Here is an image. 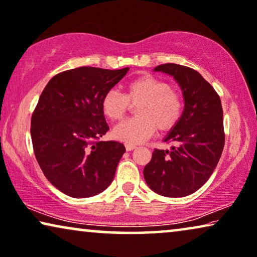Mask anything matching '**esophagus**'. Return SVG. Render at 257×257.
Returning a JSON list of instances; mask_svg holds the SVG:
<instances>
[{
    "mask_svg": "<svg viewBox=\"0 0 257 257\" xmlns=\"http://www.w3.org/2000/svg\"><path fill=\"white\" fill-rule=\"evenodd\" d=\"M125 148H126V151H133L135 150V148H137V146L136 145H132V144H125Z\"/></svg>",
    "mask_w": 257,
    "mask_h": 257,
    "instance_id": "1",
    "label": "esophagus"
}]
</instances>
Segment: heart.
Wrapping results in <instances>:
<instances>
[{"label":"heart","mask_w":257,"mask_h":257,"mask_svg":"<svg viewBox=\"0 0 257 257\" xmlns=\"http://www.w3.org/2000/svg\"><path fill=\"white\" fill-rule=\"evenodd\" d=\"M130 104L136 105L137 117L118 124L112 135L117 140L138 144L153 135L155 128L167 132L176 126L183 113V97L166 81L143 75L128 81L124 94L111 89L103 96L102 110L111 120H120Z\"/></svg>","instance_id":"1"}]
</instances>
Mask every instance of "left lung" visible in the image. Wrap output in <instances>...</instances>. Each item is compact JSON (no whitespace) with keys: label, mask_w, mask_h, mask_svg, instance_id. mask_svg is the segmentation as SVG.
Here are the masks:
<instances>
[{"label":"left lung","mask_w":257,"mask_h":257,"mask_svg":"<svg viewBox=\"0 0 257 257\" xmlns=\"http://www.w3.org/2000/svg\"><path fill=\"white\" fill-rule=\"evenodd\" d=\"M174 76L183 91L184 111L166 137L172 151L155 148L144 169L152 190L166 197L191 195L209 180L225 145L221 101L213 87L195 69L176 64L156 66Z\"/></svg>","instance_id":"obj_1"}]
</instances>
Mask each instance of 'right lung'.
I'll return each mask as SVG.
<instances>
[{"instance_id":"add662e5","label":"right lung","mask_w":257,"mask_h":257,"mask_svg":"<svg viewBox=\"0 0 257 257\" xmlns=\"http://www.w3.org/2000/svg\"><path fill=\"white\" fill-rule=\"evenodd\" d=\"M128 72L79 67L52 77L31 118L33 152L44 175L74 198L102 192L125 153L118 141H99L109 130L103 96Z\"/></svg>"}]
</instances>
